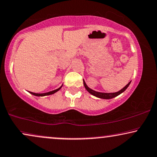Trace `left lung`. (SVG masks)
I'll return each instance as SVG.
<instances>
[{"label": "left lung", "mask_w": 157, "mask_h": 157, "mask_svg": "<svg viewBox=\"0 0 157 157\" xmlns=\"http://www.w3.org/2000/svg\"><path fill=\"white\" fill-rule=\"evenodd\" d=\"M130 83H131V82H130ZM130 83H128V84L126 85V86L124 87L123 89H122L121 90L117 91V92H115V93H101V92H98V91H95L92 90V89H91L90 88H89V87L87 86V85L86 84V83H85L84 81H83V85H84V87L86 88V90L91 94H92V95H94V96H95L97 97H99V98L106 99H112V98H114V97L118 96L119 94H121V93H123V91L128 88V86H129Z\"/></svg>", "instance_id": "1"}]
</instances>
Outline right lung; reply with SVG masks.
<instances>
[{"instance_id": "right-lung-1", "label": "right lung", "mask_w": 157, "mask_h": 157, "mask_svg": "<svg viewBox=\"0 0 157 157\" xmlns=\"http://www.w3.org/2000/svg\"><path fill=\"white\" fill-rule=\"evenodd\" d=\"M62 86H60V88L59 89H56V90H53V91H49V92H46V93H42V94H37V93H34V92H31V91H29L30 93L32 94H33V95H35V96H38V97H40V96H46V95H50V94H54V93H56V91H58V90H60V88Z\"/></svg>"}]
</instances>
